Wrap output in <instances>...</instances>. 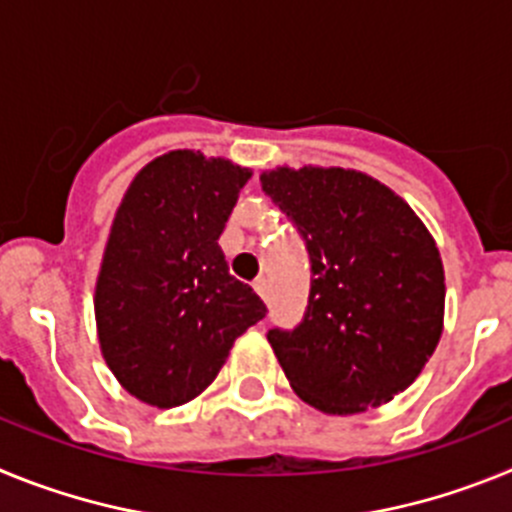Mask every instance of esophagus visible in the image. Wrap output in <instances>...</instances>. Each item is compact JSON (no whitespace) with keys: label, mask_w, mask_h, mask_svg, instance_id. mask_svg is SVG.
Here are the masks:
<instances>
[{"label":"esophagus","mask_w":512,"mask_h":512,"mask_svg":"<svg viewBox=\"0 0 512 512\" xmlns=\"http://www.w3.org/2000/svg\"><path fill=\"white\" fill-rule=\"evenodd\" d=\"M253 289L259 292L261 300L269 302V284H266V279H256V282H253Z\"/></svg>","instance_id":"34e87169"}]
</instances>
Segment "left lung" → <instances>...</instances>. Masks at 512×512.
<instances>
[{
  "instance_id": "obj_1",
  "label": "left lung",
  "mask_w": 512,
  "mask_h": 512,
  "mask_svg": "<svg viewBox=\"0 0 512 512\" xmlns=\"http://www.w3.org/2000/svg\"><path fill=\"white\" fill-rule=\"evenodd\" d=\"M261 187L310 253L295 330L266 333L292 390L328 415L379 408L408 390L443 333V264L408 202L354 169H277Z\"/></svg>"
}]
</instances>
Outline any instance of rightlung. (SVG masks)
<instances>
[{"label": "right lung", "instance_id": "add662e5", "mask_svg": "<svg viewBox=\"0 0 512 512\" xmlns=\"http://www.w3.org/2000/svg\"><path fill=\"white\" fill-rule=\"evenodd\" d=\"M248 179L225 158L169 151L135 174L117 207L94 318L104 361L140 402L176 408L202 395L235 338L266 315L217 246Z\"/></svg>", "mask_w": 512, "mask_h": 512}]
</instances>
